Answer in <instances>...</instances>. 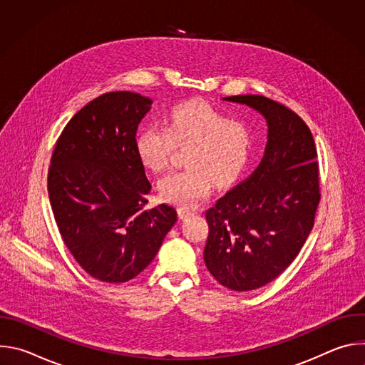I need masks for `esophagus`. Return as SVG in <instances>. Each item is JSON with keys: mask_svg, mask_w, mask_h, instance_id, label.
I'll use <instances>...</instances> for the list:
<instances>
[{"mask_svg": "<svg viewBox=\"0 0 365 365\" xmlns=\"http://www.w3.org/2000/svg\"><path fill=\"white\" fill-rule=\"evenodd\" d=\"M178 214H179L180 220H185V218H187V217L193 215V212H192L190 210H187V207H179V210H178Z\"/></svg>", "mask_w": 365, "mask_h": 365, "instance_id": "1", "label": "esophagus"}]
</instances>
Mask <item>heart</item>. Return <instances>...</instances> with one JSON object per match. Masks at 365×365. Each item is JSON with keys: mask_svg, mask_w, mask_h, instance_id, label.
I'll list each match as a JSON object with an SVG mask.
<instances>
[{"mask_svg": "<svg viewBox=\"0 0 365 365\" xmlns=\"http://www.w3.org/2000/svg\"><path fill=\"white\" fill-rule=\"evenodd\" d=\"M176 144H190L189 168L166 173L159 192L165 200L187 207L211 193L214 179L228 186L244 175L252 159L254 133L247 123L207 103L183 102L170 111L166 127L153 124L138 133L135 153L144 168L160 172Z\"/></svg>", "mask_w": 365, "mask_h": 365, "instance_id": "heart-1", "label": "heart"}]
</instances>
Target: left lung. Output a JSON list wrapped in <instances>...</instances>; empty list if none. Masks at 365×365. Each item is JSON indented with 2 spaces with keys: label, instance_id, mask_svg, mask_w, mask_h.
I'll return each instance as SVG.
<instances>
[{
  "label": "left lung",
  "instance_id": "1",
  "mask_svg": "<svg viewBox=\"0 0 365 365\" xmlns=\"http://www.w3.org/2000/svg\"><path fill=\"white\" fill-rule=\"evenodd\" d=\"M224 101L258 111L269 128L258 168L205 215L207 270L222 286L248 292L280 276L314 228L321 200L318 154L309 127L282 103L262 95Z\"/></svg>",
  "mask_w": 365,
  "mask_h": 365
}]
</instances>
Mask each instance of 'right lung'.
<instances>
[{
    "label": "right lung",
    "instance_id": "right-lung-1",
    "mask_svg": "<svg viewBox=\"0 0 365 365\" xmlns=\"http://www.w3.org/2000/svg\"><path fill=\"white\" fill-rule=\"evenodd\" d=\"M151 102L127 91L95 98L66 124L51 154L47 190L58 228L78 264L101 282L138 276L178 221L166 203L144 210L151 185L135 134Z\"/></svg>",
    "mask_w": 365,
    "mask_h": 365
}]
</instances>
